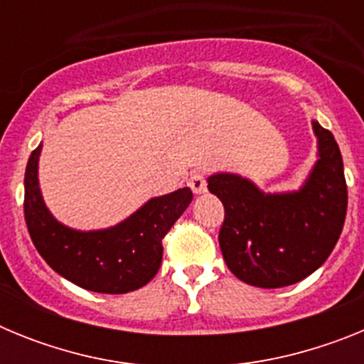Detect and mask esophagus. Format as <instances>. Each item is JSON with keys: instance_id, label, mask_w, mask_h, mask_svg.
<instances>
[{"instance_id": "34e87169", "label": "esophagus", "mask_w": 364, "mask_h": 364, "mask_svg": "<svg viewBox=\"0 0 364 364\" xmlns=\"http://www.w3.org/2000/svg\"><path fill=\"white\" fill-rule=\"evenodd\" d=\"M189 188L193 189V193L195 195H202V193L208 191V184H205V176L202 175V173H195V175H191V178H189Z\"/></svg>"}]
</instances>
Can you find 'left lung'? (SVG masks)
Wrapping results in <instances>:
<instances>
[{"label":"left lung","mask_w":364,"mask_h":364,"mask_svg":"<svg viewBox=\"0 0 364 364\" xmlns=\"http://www.w3.org/2000/svg\"><path fill=\"white\" fill-rule=\"evenodd\" d=\"M317 160L297 189L262 191L237 173H213L208 189L226 210L218 244L235 277L257 288L306 279L336 247L346 217L345 169L330 131L311 120Z\"/></svg>","instance_id":"left-lung-1"}]
</instances>
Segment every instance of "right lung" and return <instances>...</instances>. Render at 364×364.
<instances>
[{"mask_svg":"<svg viewBox=\"0 0 364 364\" xmlns=\"http://www.w3.org/2000/svg\"><path fill=\"white\" fill-rule=\"evenodd\" d=\"M43 144L25 169V220L38 253L56 273L83 290L127 294L146 286L162 264V239L193 200L189 188L153 197L114 226L76 230L58 220L40 189Z\"/></svg>","mask_w":364,"mask_h":364,"instance_id":"1","label":"right lung"}]
</instances>
